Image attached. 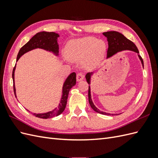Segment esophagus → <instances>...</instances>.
Listing matches in <instances>:
<instances>
[{"label":"esophagus","instance_id":"34e87169","mask_svg":"<svg viewBox=\"0 0 158 158\" xmlns=\"http://www.w3.org/2000/svg\"><path fill=\"white\" fill-rule=\"evenodd\" d=\"M84 76L83 74L81 73H78L77 75H76V80H77L78 82H80V81L84 79Z\"/></svg>","mask_w":158,"mask_h":158}]
</instances>
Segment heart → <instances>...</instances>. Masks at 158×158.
I'll return each instance as SVG.
<instances>
[{
    "label": "heart",
    "mask_w": 158,
    "mask_h": 158,
    "mask_svg": "<svg viewBox=\"0 0 158 158\" xmlns=\"http://www.w3.org/2000/svg\"><path fill=\"white\" fill-rule=\"evenodd\" d=\"M106 51V43L94 37H84L70 40L64 49L66 58L73 62L83 60L82 66L86 69L98 66Z\"/></svg>",
    "instance_id": "heart-1"
}]
</instances>
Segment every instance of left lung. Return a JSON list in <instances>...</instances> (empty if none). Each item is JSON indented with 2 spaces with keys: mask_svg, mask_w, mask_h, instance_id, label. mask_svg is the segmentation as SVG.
<instances>
[{
  "mask_svg": "<svg viewBox=\"0 0 158 158\" xmlns=\"http://www.w3.org/2000/svg\"><path fill=\"white\" fill-rule=\"evenodd\" d=\"M103 34L107 37V41H108V50H107V59L111 58L113 55H116L118 52H121L123 51H132L136 52L138 54V56L140 60L141 61V63L143 67H144V62L142 59V57L139 55V51L138 49L134 44L133 42L128 40L126 37L124 36L122 33L115 31H107L104 32ZM94 73H88L85 75V79H86L87 82L89 85L91 84V79L93 76ZM88 99H89V103L91 107L92 108L94 111L97 112L98 113L105 114V115H117L118 114H113V113H106L104 111H102L95 107V105L93 103L92 99V96H91V88L90 85H89V89H88ZM121 114V113H120Z\"/></svg>",
  "mask_w": 158,
  "mask_h": 158,
  "instance_id": "1",
  "label": "left lung"
}]
</instances>
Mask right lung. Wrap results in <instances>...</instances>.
I'll use <instances>...</instances> for the list:
<instances>
[{
	"label": "right lung",
	"mask_w": 158,
	"mask_h": 158,
	"mask_svg": "<svg viewBox=\"0 0 158 158\" xmlns=\"http://www.w3.org/2000/svg\"><path fill=\"white\" fill-rule=\"evenodd\" d=\"M59 35L55 32H47L41 31L36 33V34L32 37L30 40L27 44L23 45L18 52L17 55L16 61L19 60L20 57L24 55L26 52L35 49H41L52 52L55 56H59V44H58V37ZM16 66L12 71V79H13V87L14 95L16 98L15 82H14V73H15ZM76 73H72L69 74L67 78H66L63 85V90H62V97L60 98V103L57 107H55L52 111H48L44 113H33V115L38 118H49L54 117H56L60 114L65 109L66 103H67V99L69 94L70 89L74 85H76ZM27 111L30 112L29 110Z\"/></svg>",
	"instance_id": "1"
}]
</instances>
